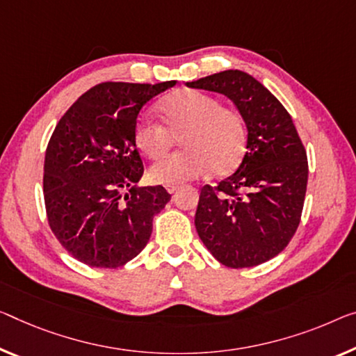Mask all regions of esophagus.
<instances>
[{"instance_id":"34e87169","label":"esophagus","mask_w":356,"mask_h":356,"mask_svg":"<svg viewBox=\"0 0 356 356\" xmlns=\"http://www.w3.org/2000/svg\"><path fill=\"white\" fill-rule=\"evenodd\" d=\"M179 189V186H167V191L170 194H173V193H177V191Z\"/></svg>"}]
</instances>
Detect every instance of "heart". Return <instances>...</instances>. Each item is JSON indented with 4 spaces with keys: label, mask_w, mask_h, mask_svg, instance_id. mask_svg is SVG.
Instances as JSON below:
<instances>
[{
    "label": "heart",
    "mask_w": 356,
    "mask_h": 356,
    "mask_svg": "<svg viewBox=\"0 0 356 356\" xmlns=\"http://www.w3.org/2000/svg\"><path fill=\"white\" fill-rule=\"evenodd\" d=\"M162 124L141 118L134 141L141 154L159 161L179 138L183 152L156 163L152 181L178 186L207 175L232 173L247 151V127L237 109L222 106L216 97L200 90L173 92L159 105Z\"/></svg>",
    "instance_id": "heart-1"
}]
</instances>
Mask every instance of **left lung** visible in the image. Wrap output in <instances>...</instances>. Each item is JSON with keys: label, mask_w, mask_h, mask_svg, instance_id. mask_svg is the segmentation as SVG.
<instances>
[{"label": "left lung", "mask_w": 356, "mask_h": 356, "mask_svg": "<svg viewBox=\"0 0 356 356\" xmlns=\"http://www.w3.org/2000/svg\"><path fill=\"white\" fill-rule=\"evenodd\" d=\"M226 95L247 125V152L235 173L200 189L197 234L231 269L253 267L285 250L300 222L309 163L293 119L258 79L226 70L186 83Z\"/></svg>", "instance_id": "8db88e82"}]
</instances>
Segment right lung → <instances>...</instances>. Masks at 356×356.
<instances>
[{
	"mask_svg": "<svg viewBox=\"0 0 356 356\" xmlns=\"http://www.w3.org/2000/svg\"><path fill=\"white\" fill-rule=\"evenodd\" d=\"M175 84H97L49 140L42 181L49 226L87 266L116 269L134 259L151 237L152 218L170 200L162 186L136 188L145 168L134 127L145 103Z\"/></svg>",
	"mask_w": 356,
	"mask_h": 356,
	"instance_id": "add662e5",
	"label": "right lung"
}]
</instances>
